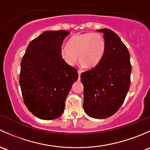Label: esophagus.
I'll list each match as a JSON object with an SVG mask.
<instances>
[{"instance_id": "34e87169", "label": "esophagus", "mask_w": 150, "mask_h": 150, "mask_svg": "<svg viewBox=\"0 0 150 150\" xmlns=\"http://www.w3.org/2000/svg\"><path fill=\"white\" fill-rule=\"evenodd\" d=\"M78 74H79V80H80V77H81V71H78Z\"/></svg>"}]
</instances>
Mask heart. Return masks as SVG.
I'll return each instance as SVG.
<instances>
[{"label":"heart","mask_w":150,"mask_h":150,"mask_svg":"<svg viewBox=\"0 0 150 150\" xmlns=\"http://www.w3.org/2000/svg\"><path fill=\"white\" fill-rule=\"evenodd\" d=\"M106 52V41L100 33L85 32L76 35L61 49V56L66 64L74 66L79 58L81 66L93 68L100 64Z\"/></svg>","instance_id":"obj_1"}]
</instances>
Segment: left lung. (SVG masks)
<instances>
[{"mask_svg":"<svg viewBox=\"0 0 150 150\" xmlns=\"http://www.w3.org/2000/svg\"><path fill=\"white\" fill-rule=\"evenodd\" d=\"M106 41V52L98 66L81 74L84 112L94 118L110 117L124 102L131 81L132 65L127 47L109 29H98Z\"/></svg>","mask_w":150,"mask_h":150,"instance_id":"1","label":"left lung"}]
</instances>
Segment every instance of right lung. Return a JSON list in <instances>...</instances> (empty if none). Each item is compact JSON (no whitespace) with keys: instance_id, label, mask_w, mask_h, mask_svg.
<instances>
[{"instance_id":"obj_1","label":"right lung","mask_w":150,"mask_h":150,"mask_svg":"<svg viewBox=\"0 0 150 150\" xmlns=\"http://www.w3.org/2000/svg\"><path fill=\"white\" fill-rule=\"evenodd\" d=\"M69 33L44 32L30 42L21 60L19 84L24 103L41 119L61 116L66 97L78 79L76 69L61 56L63 41Z\"/></svg>"}]
</instances>
